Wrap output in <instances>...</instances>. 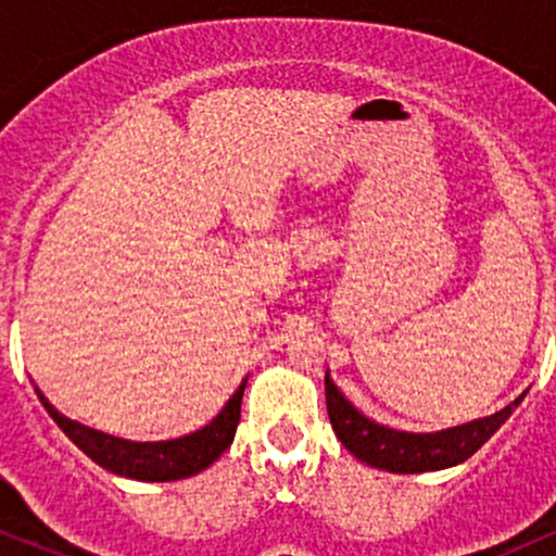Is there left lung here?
<instances>
[{"mask_svg": "<svg viewBox=\"0 0 556 556\" xmlns=\"http://www.w3.org/2000/svg\"><path fill=\"white\" fill-rule=\"evenodd\" d=\"M324 387H327L331 429L344 444V450L358 457L361 463L387 470V473H429V470H444L465 463L502 429L504 420L513 416L515 407L528 394L526 389L518 400L509 402L494 416L468 420V424L450 426L442 431L416 433L389 429V426L363 416L358 407L340 392V387L331 381L329 371L324 376Z\"/></svg>", "mask_w": 556, "mask_h": 556, "instance_id": "1", "label": "left lung"}]
</instances>
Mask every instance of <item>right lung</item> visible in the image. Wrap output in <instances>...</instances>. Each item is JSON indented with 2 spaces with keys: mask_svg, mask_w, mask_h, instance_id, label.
<instances>
[{
  "mask_svg": "<svg viewBox=\"0 0 556 556\" xmlns=\"http://www.w3.org/2000/svg\"><path fill=\"white\" fill-rule=\"evenodd\" d=\"M248 376L235 389V394L225 402L216 416L201 429L182 433L177 439H164V442H130V439L112 437V433L88 429V426L70 420L43 397L41 389L36 387L38 400L47 407L54 424L65 431V437L78 450L86 452L96 465L110 470L114 476L136 478V481H180L190 478L222 457V452L232 444L235 429L240 424V402L245 392Z\"/></svg>",
  "mask_w": 556,
  "mask_h": 556,
  "instance_id": "add662e5",
  "label": "right lung"
}]
</instances>
